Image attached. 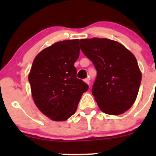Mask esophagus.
<instances>
[{"label": "esophagus", "instance_id": "34e87169", "mask_svg": "<svg viewBox=\"0 0 156 156\" xmlns=\"http://www.w3.org/2000/svg\"><path fill=\"white\" fill-rule=\"evenodd\" d=\"M84 82L86 83V84H90V80L88 79V78H85V79H84Z\"/></svg>", "mask_w": 156, "mask_h": 156}]
</instances>
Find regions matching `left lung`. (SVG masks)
<instances>
[{
  "label": "left lung",
  "mask_w": 156,
  "mask_h": 156,
  "mask_svg": "<svg viewBox=\"0 0 156 156\" xmlns=\"http://www.w3.org/2000/svg\"><path fill=\"white\" fill-rule=\"evenodd\" d=\"M79 42L83 53L97 72L92 94L99 108L113 115L128 110L136 100L142 79L133 53L107 38L93 37Z\"/></svg>",
  "instance_id": "left-lung-1"
}]
</instances>
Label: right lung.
Listing matches in <instances>:
<instances>
[{
    "label": "right lung",
    "mask_w": 156,
    "mask_h": 156,
    "mask_svg": "<svg viewBox=\"0 0 156 156\" xmlns=\"http://www.w3.org/2000/svg\"><path fill=\"white\" fill-rule=\"evenodd\" d=\"M78 39L56 42L33 61L29 75L36 106L53 121H66L75 114L88 85L77 78L74 66L79 57Z\"/></svg>",
    "instance_id": "1"
}]
</instances>
